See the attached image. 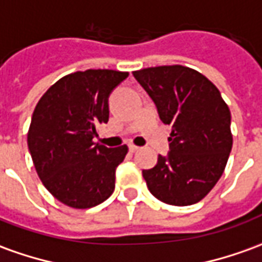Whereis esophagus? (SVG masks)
Instances as JSON below:
<instances>
[{
	"label": "esophagus",
	"mask_w": 262,
	"mask_h": 262,
	"mask_svg": "<svg viewBox=\"0 0 262 262\" xmlns=\"http://www.w3.org/2000/svg\"><path fill=\"white\" fill-rule=\"evenodd\" d=\"M139 150H140V147H137L135 144H129V151H130V153H136Z\"/></svg>",
	"instance_id": "esophagus-1"
}]
</instances>
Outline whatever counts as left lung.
Here are the masks:
<instances>
[{
	"mask_svg": "<svg viewBox=\"0 0 262 262\" xmlns=\"http://www.w3.org/2000/svg\"><path fill=\"white\" fill-rule=\"evenodd\" d=\"M133 75L161 122L172 126L168 154L143 170L148 191L168 205L199 202L219 181L231 151L229 106L205 75L184 66L150 67Z\"/></svg>",
	"mask_w": 262,
	"mask_h": 262,
	"instance_id": "obj_1",
	"label": "left lung"
}]
</instances>
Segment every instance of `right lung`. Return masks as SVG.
I'll use <instances>...</instances> for the list:
<instances>
[{
  "mask_svg": "<svg viewBox=\"0 0 262 262\" xmlns=\"http://www.w3.org/2000/svg\"><path fill=\"white\" fill-rule=\"evenodd\" d=\"M129 73L85 70L60 78L45 92L32 115L28 147L43 185L60 202L88 209L115 189V171L127 146L92 142L108 123V99Z\"/></svg>",
  "mask_w": 262,
  "mask_h": 262,
  "instance_id": "add662e5",
  "label": "right lung"
}]
</instances>
